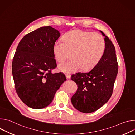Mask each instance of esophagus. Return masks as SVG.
Here are the masks:
<instances>
[{
  "label": "esophagus",
  "mask_w": 135,
  "mask_h": 135,
  "mask_svg": "<svg viewBox=\"0 0 135 135\" xmlns=\"http://www.w3.org/2000/svg\"><path fill=\"white\" fill-rule=\"evenodd\" d=\"M66 78L67 79H70V78H71V75L70 74H66Z\"/></svg>",
  "instance_id": "obj_1"
}]
</instances>
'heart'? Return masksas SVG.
Instances as JSON below:
<instances>
[{
	"instance_id": "heart-1",
	"label": "heart",
	"mask_w": 135,
	"mask_h": 135,
	"mask_svg": "<svg viewBox=\"0 0 135 135\" xmlns=\"http://www.w3.org/2000/svg\"><path fill=\"white\" fill-rule=\"evenodd\" d=\"M63 41H56L53 45V53L58 62L65 61L70 54L71 60L60 64L59 69L70 74L81 68L83 70L91 69L102 59L105 51L104 37L99 33L81 30L66 33Z\"/></svg>"
}]
</instances>
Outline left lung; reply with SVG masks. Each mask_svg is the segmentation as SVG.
<instances>
[{
  "label": "left lung",
  "instance_id": "obj_1",
  "mask_svg": "<svg viewBox=\"0 0 135 135\" xmlns=\"http://www.w3.org/2000/svg\"><path fill=\"white\" fill-rule=\"evenodd\" d=\"M105 51L100 61L86 73H78L71 79L78 85V90L72 96L73 106L79 111L90 113L106 104L112 94L118 71L115 47L104 33Z\"/></svg>",
  "mask_w": 135,
  "mask_h": 135
}]
</instances>
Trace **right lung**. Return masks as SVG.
I'll use <instances>...</instances> for the list:
<instances>
[{
  "instance_id": "obj_1",
  "label": "right lung",
  "mask_w": 135,
  "mask_h": 135,
  "mask_svg": "<svg viewBox=\"0 0 135 135\" xmlns=\"http://www.w3.org/2000/svg\"><path fill=\"white\" fill-rule=\"evenodd\" d=\"M60 36L52 27H42L25 36L17 47L12 62L15 90L30 108L41 109L50 105L66 80L62 73H51L56 67L53 45Z\"/></svg>"
}]
</instances>
